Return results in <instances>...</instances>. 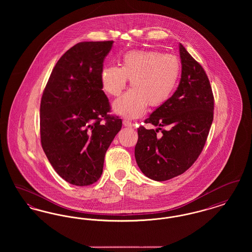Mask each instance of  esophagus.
<instances>
[{"label":"esophagus","instance_id":"obj_1","mask_svg":"<svg viewBox=\"0 0 252 252\" xmlns=\"http://www.w3.org/2000/svg\"><path fill=\"white\" fill-rule=\"evenodd\" d=\"M123 125L124 126H132L131 122L127 120H123Z\"/></svg>","mask_w":252,"mask_h":252}]
</instances>
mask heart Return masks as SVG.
I'll return each mask as SVG.
<instances>
[{
	"mask_svg": "<svg viewBox=\"0 0 252 252\" xmlns=\"http://www.w3.org/2000/svg\"><path fill=\"white\" fill-rule=\"evenodd\" d=\"M180 60L155 50H134L122 58L121 67L108 65L101 72L103 90L120 95L130 79L132 89L114 101L113 111L126 118L142 116L147 105L158 108L172 94L180 77Z\"/></svg>",
	"mask_w": 252,
	"mask_h": 252,
	"instance_id": "obj_1",
	"label": "heart"
}]
</instances>
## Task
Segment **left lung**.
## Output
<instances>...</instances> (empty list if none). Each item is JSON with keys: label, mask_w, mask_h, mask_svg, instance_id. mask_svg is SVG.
<instances>
[{"label": "left lung", "mask_w": 252, "mask_h": 252, "mask_svg": "<svg viewBox=\"0 0 252 252\" xmlns=\"http://www.w3.org/2000/svg\"><path fill=\"white\" fill-rule=\"evenodd\" d=\"M181 78L174 94L144 121L155 129L138 128L135 158L144 175L156 181L173 179L200 155L214 119V95L208 76L180 43ZM167 126L166 130L161 127ZM161 130L158 136L156 133Z\"/></svg>", "instance_id": "1"}]
</instances>
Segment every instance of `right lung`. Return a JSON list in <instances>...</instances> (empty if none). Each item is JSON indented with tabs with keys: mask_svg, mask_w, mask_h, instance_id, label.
<instances>
[{
	"mask_svg": "<svg viewBox=\"0 0 252 252\" xmlns=\"http://www.w3.org/2000/svg\"><path fill=\"white\" fill-rule=\"evenodd\" d=\"M113 41H86L57 62L40 102V140L50 163L76 186L96 182L122 120L108 115L102 91L103 61ZM104 119L105 123H101Z\"/></svg>",
	"mask_w": 252,
	"mask_h": 252,
	"instance_id": "obj_1",
	"label": "right lung"
}]
</instances>
